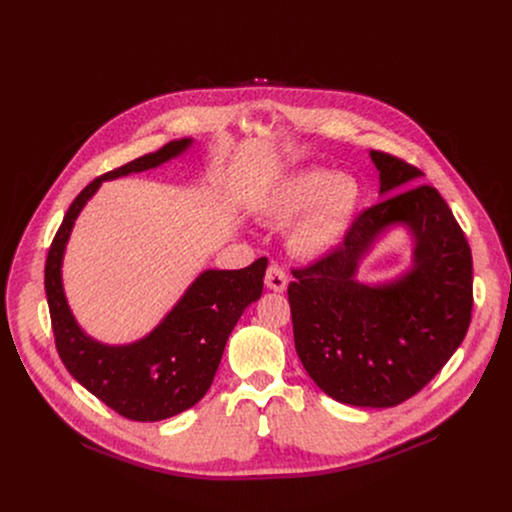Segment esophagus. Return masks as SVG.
Listing matches in <instances>:
<instances>
[{"label":"esophagus","mask_w":512,"mask_h":512,"mask_svg":"<svg viewBox=\"0 0 512 512\" xmlns=\"http://www.w3.org/2000/svg\"><path fill=\"white\" fill-rule=\"evenodd\" d=\"M265 285H267L271 291H277V294H281V291H285V287H287V275H285V271H283L277 263H271V265L267 267Z\"/></svg>","instance_id":"esophagus-1"}]
</instances>
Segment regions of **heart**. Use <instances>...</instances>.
I'll return each mask as SVG.
<instances>
[{
	"label": "heart",
	"mask_w": 512,
	"mask_h": 512,
	"mask_svg": "<svg viewBox=\"0 0 512 512\" xmlns=\"http://www.w3.org/2000/svg\"><path fill=\"white\" fill-rule=\"evenodd\" d=\"M360 206V186L348 174L312 168L271 184L255 202L267 223L289 225L287 249L304 259L324 257L346 237Z\"/></svg>",
	"instance_id": "b5f03b06"
}]
</instances>
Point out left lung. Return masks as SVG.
Masks as SVG:
<instances>
[{
	"label": "left lung",
	"mask_w": 512,
	"mask_h": 512,
	"mask_svg": "<svg viewBox=\"0 0 512 512\" xmlns=\"http://www.w3.org/2000/svg\"><path fill=\"white\" fill-rule=\"evenodd\" d=\"M377 206L364 210L344 245L287 287L296 352L310 379L354 407H395L419 393L462 344L472 316V253L456 218L407 162L371 152ZM412 239V265L364 284L359 263L393 227Z\"/></svg>",
	"instance_id": "1"
}]
</instances>
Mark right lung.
<instances>
[{"mask_svg": "<svg viewBox=\"0 0 512 512\" xmlns=\"http://www.w3.org/2000/svg\"><path fill=\"white\" fill-rule=\"evenodd\" d=\"M192 143V137L174 139L93 180L70 204L46 259L44 289L60 360L89 393L133 421L174 417L206 395L235 324L261 298L267 259L245 269L202 271L152 332L135 342L105 344L79 326L68 306L64 251L81 210L103 182L154 170L188 152Z\"/></svg>", "mask_w": 512, "mask_h": 512, "instance_id": "obj_1", "label": "right lung"}]
</instances>
